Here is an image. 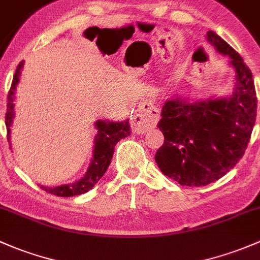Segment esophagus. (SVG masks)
I'll return each mask as SVG.
<instances>
[{"label":"esophagus","instance_id":"34e87169","mask_svg":"<svg viewBox=\"0 0 260 260\" xmlns=\"http://www.w3.org/2000/svg\"><path fill=\"white\" fill-rule=\"evenodd\" d=\"M159 121V111L149 100H143L138 105V113L133 117V128L139 133L155 127Z\"/></svg>","mask_w":260,"mask_h":260}]
</instances>
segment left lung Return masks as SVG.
<instances>
[{
	"mask_svg": "<svg viewBox=\"0 0 260 260\" xmlns=\"http://www.w3.org/2000/svg\"><path fill=\"white\" fill-rule=\"evenodd\" d=\"M207 40L231 57L236 88L229 98L188 102L167 100L158 127L165 142L155 153L163 174L180 185L202 187L225 176L243 157L256 118V93L249 67L213 31Z\"/></svg>",
	"mask_w": 260,
	"mask_h": 260,
	"instance_id": "obj_1",
	"label": "left lung"
}]
</instances>
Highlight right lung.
<instances>
[{"label":"right lung","instance_id":"right-lung-1","mask_svg":"<svg viewBox=\"0 0 260 260\" xmlns=\"http://www.w3.org/2000/svg\"><path fill=\"white\" fill-rule=\"evenodd\" d=\"M23 61L17 66L16 73L13 75L12 84L7 94V111L5 116V123L7 127V138L10 141V125L12 123L15 112H13V94L15 89L17 87L18 81H20V75ZM95 127L98 129V135L94 141V151H93V159H92L91 166L88 171L84 174L83 178L77 180L72 184L59 185V187L48 188L41 185L45 192L51 193L57 197H73L88 192L89 189L94 187L95 183L103 177L105 172L107 171L109 163H111L112 157H113L114 146L121 141L122 138L127 137L131 133L129 123L125 122H108V121H98L95 123Z\"/></svg>","mask_w":260,"mask_h":260}]
</instances>
